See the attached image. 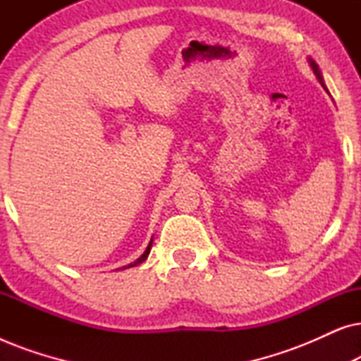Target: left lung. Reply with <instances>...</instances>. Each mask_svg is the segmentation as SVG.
Segmentation results:
<instances>
[{"instance_id": "8db88e82", "label": "left lung", "mask_w": 361, "mask_h": 361, "mask_svg": "<svg viewBox=\"0 0 361 361\" xmlns=\"http://www.w3.org/2000/svg\"><path fill=\"white\" fill-rule=\"evenodd\" d=\"M309 63H310V67H312V71H314L315 75H317L319 82L322 83V87L325 88V85H324V78H322V73H320V71H319V66H317V63H315V62L312 61V59H309ZM325 90H327V88H325Z\"/></svg>"}]
</instances>
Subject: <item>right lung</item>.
<instances>
[{
	"mask_svg": "<svg viewBox=\"0 0 361 361\" xmlns=\"http://www.w3.org/2000/svg\"><path fill=\"white\" fill-rule=\"evenodd\" d=\"M151 246H152V238H151V241H149V245H147V248L145 250V253H142L140 258H137L135 263H131V264H128V266H123V268H133V266H136V264H140V263H142V261H146V258H147V255H149V251H151Z\"/></svg>",
	"mask_w": 361,
	"mask_h": 361,
	"instance_id": "obj_1",
	"label": "right lung"
}]
</instances>
